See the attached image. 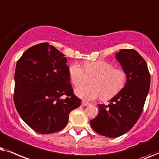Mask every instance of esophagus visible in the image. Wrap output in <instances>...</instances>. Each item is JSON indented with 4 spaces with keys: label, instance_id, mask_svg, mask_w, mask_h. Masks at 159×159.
<instances>
[{
    "label": "esophagus",
    "instance_id": "1",
    "mask_svg": "<svg viewBox=\"0 0 159 159\" xmlns=\"http://www.w3.org/2000/svg\"><path fill=\"white\" fill-rule=\"evenodd\" d=\"M90 103L89 102H86V101H82V102H81V105H83V106H87V105H89Z\"/></svg>",
    "mask_w": 159,
    "mask_h": 159
}]
</instances>
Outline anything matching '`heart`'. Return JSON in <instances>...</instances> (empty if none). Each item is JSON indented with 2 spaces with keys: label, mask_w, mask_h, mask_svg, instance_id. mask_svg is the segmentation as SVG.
I'll list each match as a JSON object with an SVG mask.
<instances>
[{
  "label": "heart",
  "mask_w": 159,
  "mask_h": 159,
  "mask_svg": "<svg viewBox=\"0 0 159 159\" xmlns=\"http://www.w3.org/2000/svg\"><path fill=\"white\" fill-rule=\"evenodd\" d=\"M69 76L72 84L76 87L83 86L90 80V86H82L75 90V94L86 100H92L100 97L107 100L118 94L124 87L126 73L124 69L114 67L104 60L87 61L82 67L73 63L69 67Z\"/></svg>",
  "instance_id": "heart-1"
}]
</instances>
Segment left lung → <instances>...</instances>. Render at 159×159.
<instances>
[{"mask_svg": "<svg viewBox=\"0 0 159 159\" xmlns=\"http://www.w3.org/2000/svg\"><path fill=\"white\" fill-rule=\"evenodd\" d=\"M116 58L126 73L125 86L108 105H98V115L90 121L94 131L108 137L121 136L134 126L143 111L151 84L147 63L136 50L120 49Z\"/></svg>", "mask_w": 159, "mask_h": 159, "instance_id": "8db88e82", "label": "left lung"}]
</instances>
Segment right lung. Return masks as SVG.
I'll return each instance as SVG.
<instances>
[{
  "instance_id": "1",
  "label": "right lung",
  "mask_w": 159,
  "mask_h": 159,
  "mask_svg": "<svg viewBox=\"0 0 159 159\" xmlns=\"http://www.w3.org/2000/svg\"><path fill=\"white\" fill-rule=\"evenodd\" d=\"M64 57L53 46L42 43L29 48L16 63L14 104L22 120L40 134L62 130L70 113L81 105ZM62 95L66 98H61Z\"/></svg>"
}]
</instances>
